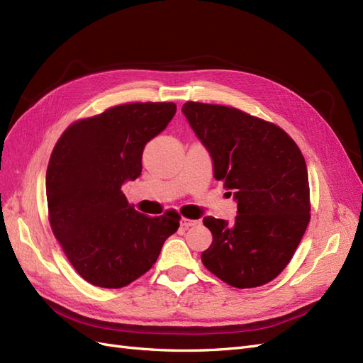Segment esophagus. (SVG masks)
<instances>
[{
	"label": "esophagus",
	"instance_id": "1",
	"mask_svg": "<svg viewBox=\"0 0 363 363\" xmlns=\"http://www.w3.org/2000/svg\"><path fill=\"white\" fill-rule=\"evenodd\" d=\"M199 223H200V221H196V219H188V218H183V219H182V227H184V228H189V227L199 225Z\"/></svg>",
	"mask_w": 363,
	"mask_h": 363
}]
</instances>
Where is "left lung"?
Segmentation results:
<instances>
[{"label":"left lung","instance_id":"obj_1","mask_svg":"<svg viewBox=\"0 0 363 363\" xmlns=\"http://www.w3.org/2000/svg\"><path fill=\"white\" fill-rule=\"evenodd\" d=\"M182 112L238 201L235 223L203 219L213 236L204 267L233 288L262 286L286 268L311 221L301 151L276 124L235 107L188 101Z\"/></svg>","mask_w":363,"mask_h":363}]
</instances>
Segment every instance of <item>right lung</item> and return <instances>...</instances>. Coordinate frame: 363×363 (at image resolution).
Segmentation results:
<instances>
[{"label":"right lung","mask_w":363,"mask_h":363,"mask_svg":"<svg viewBox=\"0 0 363 363\" xmlns=\"http://www.w3.org/2000/svg\"><path fill=\"white\" fill-rule=\"evenodd\" d=\"M174 103L121 104L71 124L47 169L52 233L74 269L95 286L118 289L155 265L180 215L147 216L121 191L142 171V152L175 115Z\"/></svg>","instance_id":"right-lung-1"}]
</instances>
